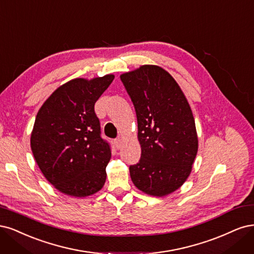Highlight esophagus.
<instances>
[{"label":"esophagus","mask_w":254,"mask_h":254,"mask_svg":"<svg viewBox=\"0 0 254 254\" xmlns=\"http://www.w3.org/2000/svg\"><path fill=\"white\" fill-rule=\"evenodd\" d=\"M115 144H116V148H118V149H120V146H121V144H122V139L121 138H116L115 139Z\"/></svg>","instance_id":"1"}]
</instances>
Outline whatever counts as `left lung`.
<instances>
[{
    "label": "left lung",
    "instance_id": "left-lung-1",
    "mask_svg": "<svg viewBox=\"0 0 254 254\" xmlns=\"http://www.w3.org/2000/svg\"><path fill=\"white\" fill-rule=\"evenodd\" d=\"M132 100L141 156L129 166L134 185L153 196L177 190L190 175L198 140L189 103L168 71L143 65L120 76Z\"/></svg>",
    "mask_w": 254,
    "mask_h": 254
}]
</instances>
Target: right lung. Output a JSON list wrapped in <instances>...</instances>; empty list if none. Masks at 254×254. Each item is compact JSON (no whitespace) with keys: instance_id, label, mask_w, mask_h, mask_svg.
I'll return each mask as SVG.
<instances>
[{"instance_id":"obj_1","label":"right lung","mask_w":254,"mask_h":254,"mask_svg":"<svg viewBox=\"0 0 254 254\" xmlns=\"http://www.w3.org/2000/svg\"><path fill=\"white\" fill-rule=\"evenodd\" d=\"M113 80V75L70 80L38 112L31 151L45 178L62 193L84 197L105 183L112 150L101 137L95 103Z\"/></svg>"}]
</instances>
